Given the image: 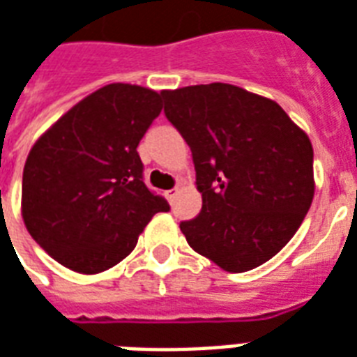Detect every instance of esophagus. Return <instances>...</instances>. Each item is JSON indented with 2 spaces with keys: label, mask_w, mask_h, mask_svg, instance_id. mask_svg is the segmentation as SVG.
Listing matches in <instances>:
<instances>
[{
  "label": "esophagus",
  "mask_w": 357,
  "mask_h": 357,
  "mask_svg": "<svg viewBox=\"0 0 357 357\" xmlns=\"http://www.w3.org/2000/svg\"><path fill=\"white\" fill-rule=\"evenodd\" d=\"M178 192H179L178 187H174V189H170V191H166L165 195H166V199H168V202H174V199L178 197Z\"/></svg>",
  "instance_id": "1"
}]
</instances>
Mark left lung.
<instances>
[{
	"instance_id": "obj_1",
	"label": "left lung",
	"mask_w": 357,
	"mask_h": 357,
	"mask_svg": "<svg viewBox=\"0 0 357 357\" xmlns=\"http://www.w3.org/2000/svg\"><path fill=\"white\" fill-rule=\"evenodd\" d=\"M165 115L191 147L202 210L179 229L227 273L263 265L314 199V151L276 102L227 83L165 91Z\"/></svg>"
}]
</instances>
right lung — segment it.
<instances>
[{
  "instance_id": "1",
  "label": "right lung",
  "mask_w": 357,
  "mask_h": 357,
  "mask_svg": "<svg viewBox=\"0 0 357 357\" xmlns=\"http://www.w3.org/2000/svg\"><path fill=\"white\" fill-rule=\"evenodd\" d=\"M162 109L160 94L113 83L73 105L31 147L22 174L24 225L75 273L123 261L170 206L144 183L136 147Z\"/></svg>"
}]
</instances>
